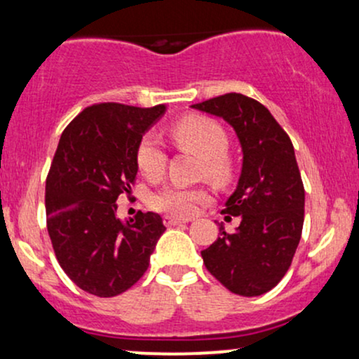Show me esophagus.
<instances>
[{"label":"esophagus","mask_w":359,"mask_h":359,"mask_svg":"<svg viewBox=\"0 0 359 359\" xmlns=\"http://www.w3.org/2000/svg\"><path fill=\"white\" fill-rule=\"evenodd\" d=\"M189 219H182V217H175V216H165L163 217V222H165V226L168 228H172V226H177V224H182V222H187Z\"/></svg>","instance_id":"obj_1"}]
</instances>
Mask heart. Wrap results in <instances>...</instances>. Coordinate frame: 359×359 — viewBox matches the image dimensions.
Listing matches in <instances>:
<instances>
[{
    "mask_svg": "<svg viewBox=\"0 0 359 359\" xmlns=\"http://www.w3.org/2000/svg\"><path fill=\"white\" fill-rule=\"evenodd\" d=\"M172 138L182 148H187L203 158L201 172L208 179L216 180V182L228 179L229 165L226 154H228L229 142L228 135L219 123L209 118L184 119L172 128ZM165 162V151L155 135L148 133L140 140L137 147V165L147 179H158L163 174ZM208 199L209 196L204 189L167 185L151 196L150 205L160 212L191 216L197 205Z\"/></svg>",
    "mask_w": 359,
    "mask_h": 359,
    "instance_id": "1",
    "label": "heart"
}]
</instances>
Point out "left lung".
Instances as JSON below:
<instances>
[{
	"label": "left lung",
	"instance_id": "1",
	"mask_svg": "<svg viewBox=\"0 0 359 359\" xmlns=\"http://www.w3.org/2000/svg\"><path fill=\"white\" fill-rule=\"evenodd\" d=\"M192 108L231 125L243 151L236 191L222 209L241 222L231 234L219 226V238L201 251L204 265L233 294L257 297L283 278L302 234L306 192L294 145L270 111L243 94Z\"/></svg>",
	"mask_w": 359,
	"mask_h": 359
}]
</instances>
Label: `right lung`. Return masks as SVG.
<instances>
[{
    "mask_svg": "<svg viewBox=\"0 0 359 359\" xmlns=\"http://www.w3.org/2000/svg\"><path fill=\"white\" fill-rule=\"evenodd\" d=\"M167 106L101 102L69 123L45 184L47 229L67 277L88 294L114 297L143 277L162 217L140 211L116 217L118 197L137 179V147Z\"/></svg>",
    "mask_w": 359,
    "mask_h": 359,
    "instance_id": "1",
    "label": "right lung"
}]
</instances>
